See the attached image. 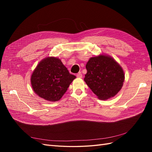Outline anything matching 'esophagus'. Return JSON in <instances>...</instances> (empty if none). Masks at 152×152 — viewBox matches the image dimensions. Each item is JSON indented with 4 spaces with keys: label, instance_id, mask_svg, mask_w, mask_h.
I'll return each instance as SVG.
<instances>
[{
    "label": "esophagus",
    "instance_id": "34e87169",
    "mask_svg": "<svg viewBox=\"0 0 152 152\" xmlns=\"http://www.w3.org/2000/svg\"><path fill=\"white\" fill-rule=\"evenodd\" d=\"M76 76H77V77H78V78H82V75L81 73H78L76 75Z\"/></svg>",
    "mask_w": 152,
    "mask_h": 152
}]
</instances>
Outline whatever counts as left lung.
Wrapping results in <instances>:
<instances>
[{
	"label": "left lung",
	"mask_w": 152,
	"mask_h": 152,
	"mask_svg": "<svg viewBox=\"0 0 152 152\" xmlns=\"http://www.w3.org/2000/svg\"><path fill=\"white\" fill-rule=\"evenodd\" d=\"M84 81L99 99L115 96L122 89L125 79L120 65L111 56L99 55L89 59L86 64Z\"/></svg>",
	"instance_id": "8db88e82"
}]
</instances>
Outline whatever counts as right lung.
<instances>
[{
    "instance_id": "obj_1",
    "label": "right lung",
    "mask_w": 152,
    "mask_h": 152,
    "mask_svg": "<svg viewBox=\"0 0 152 152\" xmlns=\"http://www.w3.org/2000/svg\"><path fill=\"white\" fill-rule=\"evenodd\" d=\"M75 78L59 58L48 57L38 64L30 80L34 92L40 98L56 102L61 98Z\"/></svg>"
}]
</instances>
